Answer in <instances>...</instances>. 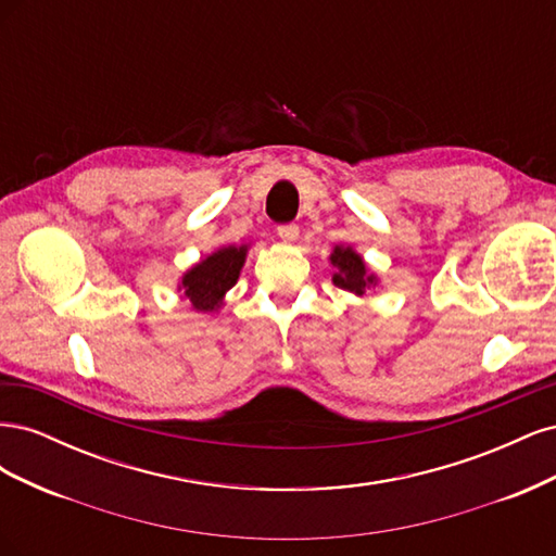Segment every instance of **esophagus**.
<instances>
[{
	"instance_id": "esophagus-1",
	"label": "esophagus",
	"mask_w": 556,
	"mask_h": 556,
	"mask_svg": "<svg viewBox=\"0 0 556 556\" xmlns=\"http://www.w3.org/2000/svg\"><path fill=\"white\" fill-rule=\"evenodd\" d=\"M278 237H280L282 241L292 243V241H296V239H299V227H296L294 223H290V225H280V227H278Z\"/></svg>"
}]
</instances>
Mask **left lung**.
<instances>
[{
    "label": "left lung",
    "mask_w": 556,
    "mask_h": 556,
    "mask_svg": "<svg viewBox=\"0 0 556 556\" xmlns=\"http://www.w3.org/2000/svg\"><path fill=\"white\" fill-rule=\"evenodd\" d=\"M329 260L336 266V274H333L336 288L362 296L366 294L368 288H371V285H376V276L368 274L364 260L352 248L336 245Z\"/></svg>",
    "instance_id": "8db88e82"
}]
</instances>
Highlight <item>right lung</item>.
<instances>
[{"label":"right lung","instance_id":"1","mask_svg":"<svg viewBox=\"0 0 556 556\" xmlns=\"http://www.w3.org/2000/svg\"><path fill=\"white\" fill-rule=\"evenodd\" d=\"M248 245H227L201 260L182 276V292L201 313L220 308L223 296L237 285Z\"/></svg>","mask_w":556,"mask_h":556}]
</instances>
